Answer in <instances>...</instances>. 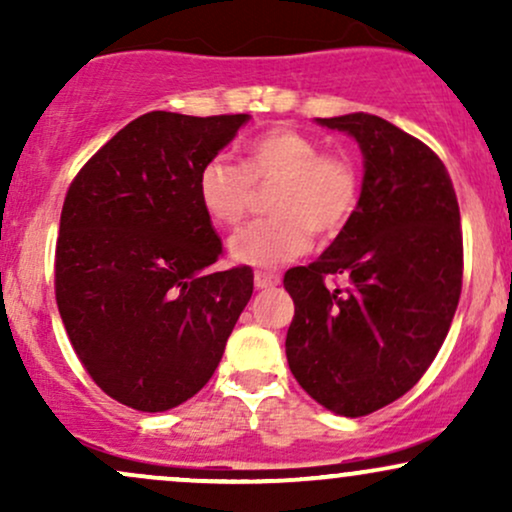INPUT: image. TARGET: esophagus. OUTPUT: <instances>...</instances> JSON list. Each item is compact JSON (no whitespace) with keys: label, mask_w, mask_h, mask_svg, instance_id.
<instances>
[{"label":"esophagus","mask_w":512,"mask_h":512,"mask_svg":"<svg viewBox=\"0 0 512 512\" xmlns=\"http://www.w3.org/2000/svg\"><path fill=\"white\" fill-rule=\"evenodd\" d=\"M276 284H279V274L255 272V286H257V289H274Z\"/></svg>","instance_id":"34e87169"}]
</instances>
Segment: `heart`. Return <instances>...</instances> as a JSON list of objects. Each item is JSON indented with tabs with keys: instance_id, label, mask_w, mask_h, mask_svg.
<instances>
[{
	"instance_id": "heart-1",
	"label": "heart",
	"mask_w": 512,
	"mask_h": 512,
	"mask_svg": "<svg viewBox=\"0 0 512 512\" xmlns=\"http://www.w3.org/2000/svg\"><path fill=\"white\" fill-rule=\"evenodd\" d=\"M272 219L255 221L228 243L231 257L276 269L313 248V233L332 238L354 219L361 178L349 158L327 156L308 134L274 127L245 144L243 166L214 156L197 175L204 214L216 226H236L255 202V187H272Z\"/></svg>"
}]
</instances>
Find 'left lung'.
I'll return each instance as SVG.
<instances>
[{
    "label": "left lung",
    "mask_w": 512,
    "mask_h": 512,
    "mask_svg": "<svg viewBox=\"0 0 512 512\" xmlns=\"http://www.w3.org/2000/svg\"><path fill=\"white\" fill-rule=\"evenodd\" d=\"M315 122L356 139L361 199L330 248L284 276L296 305L286 358L317 404L356 419L409 392L445 342L462 291L460 207L443 161L392 122Z\"/></svg>",
    "instance_id": "obj_1"
}]
</instances>
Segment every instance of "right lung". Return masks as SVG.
Instances as JSON below:
<instances>
[{
  "label": "right lung",
  "instance_id": "1",
  "mask_svg": "<svg viewBox=\"0 0 512 512\" xmlns=\"http://www.w3.org/2000/svg\"><path fill=\"white\" fill-rule=\"evenodd\" d=\"M248 120L154 110L69 187L57 308L88 375L127 407L154 414L195 397L250 301V267L209 269L223 248L197 195L199 170Z\"/></svg>",
  "mask_w": 512,
  "mask_h": 512
}]
</instances>
